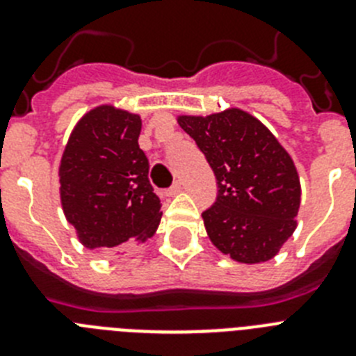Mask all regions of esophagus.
Segmentation results:
<instances>
[{
    "label": "esophagus",
    "instance_id": "1",
    "mask_svg": "<svg viewBox=\"0 0 356 356\" xmlns=\"http://www.w3.org/2000/svg\"><path fill=\"white\" fill-rule=\"evenodd\" d=\"M180 191H181V181L178 180V181H175V184H172L168 191H165V194H168V196H175V194H178Z\"/></svg>",
    "mask_w": 356,
    "mask_h": 356
}]
</instances>
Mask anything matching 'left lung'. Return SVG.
Wrapping results in <instances>:
<instances>
[{
	"mask_svg": "<svg viewBox=\"0 0 356 356\" xmlns=\"http://www.w3.org/2000/svg\"><path fill=\"white\" fill-rule=\"evenodd\" d=\"M178 122L216 175L217 197L201 213L213 246L242 264L273 259L294 234L300 209V176L287 151L238 108Z\"/></svg>",
	"mask_w": 356,
	"mask_h": 356,
	"instance_id": "left-lung-1",
	"label": "left lung"
}]
</instances>
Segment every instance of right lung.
<instances>
[{
    "label": "right lung",
    "instance_id": "right-lung-1",
    "mask_svg": "<svg viewBox=\"0 0 356 356\" xmlns=\"http://www.w3.org/2000/svg\"><path fill=\"white\" fill-rule=\"evenodd\" d=\"M139 134V115L103 105L69 137L60 162L62 209L89 250L144 241L159 226L162 203L147 180Z\"/></svg>",
    "mask_w": 356,
    "mask_h": 356
}]
</instances>
